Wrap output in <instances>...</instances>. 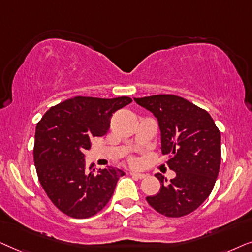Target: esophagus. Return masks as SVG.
I'll use <instances>...</instances> for the list:
<instances>
[{
    "instance_id": "obj_1",
    "label": "esophagus",
    "mask_w": 252,
    "mask_h": 252,
    "mask_svg": "<svg viewBox=\"0 0 252 252\" xmlns=\"http://www.w3.org/2000/svg\"><path fill=\"white\" fill-rule=\"evenodd\" d=\"M130 175H131L133 179H136V180H142V179H144V177H145L146 175L145 174H142V173H135V172H131L130 173Z\"/></svg>"
}]
</instances>
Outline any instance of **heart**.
<instances>
[{
  "mask_svg": "<svg viewBox=\"0 0 252 252\" xmlns=\"http://www.w3.org/2000/svg\"><path fill=\"white\" fill-rule=\"evenodd\" d=\"M129 161H130V163H132V165H137V163H138V160H137L136 158H131Z\"/></svg>",
  "mask_w": 252,
  "mask_h": 252,
  "instance_id": "1",
  "label": "heart"
}]
</instances>
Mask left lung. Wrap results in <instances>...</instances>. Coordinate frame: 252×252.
Instances as JSON below:
<instances>
[{
    "label": "left lung",
    "mask_w": 252,
    "mask_h": 252,
    "mask_svg": "<svg viewBox=\"0 0 252 252\" xmlns=\"http://www.w3.org/2000/svg\"><path fill=\"white\" fill-rule=\"evenodd\" d=\"M135 101L157 117L161 151L168 154L167 165L176 173L168 183L165 176L156 174L161 188L146 197L147 203L166 217L187 216L212 192L221 162L219 129L205 109L181 96L157 94Z\"/></svg>",
    "instance_id": "obj_1"
}]
</instances>
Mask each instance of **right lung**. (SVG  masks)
<instances>
[{"mask_svg":"<svg viewBox=\"0 0 252 252\" xmlns=\"http://www.w3.org/2000/svg\"><path fill=\"white\" fill-rule=\"evenodd\" d=\"M129 96L114 99L75 96L47 110L35 128L33 157L40 184L54 205L66 216L85 219L112 198L124 172L107 167L85 169V152L93 137L106 135L110 117L129 105Z\"/></svg>","mask_w":252,"mask_h":252,"instance_id":"add662e5","label":"right lung"}]
</instances>
